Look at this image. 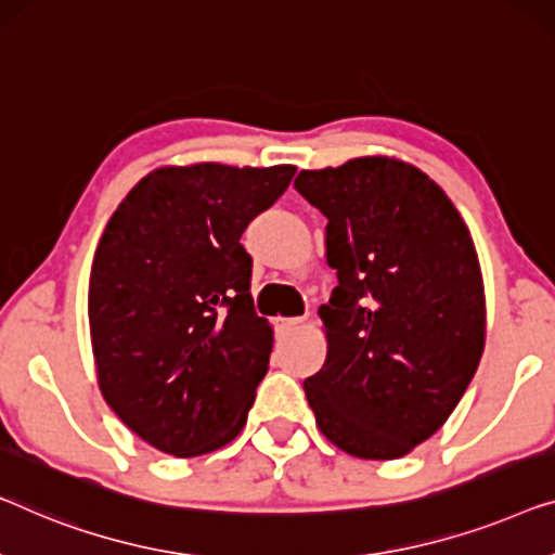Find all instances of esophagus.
<instances>
[{
	"mask_svg": "<svg viewBox=\"0 0 555 555\" xmlns=\"http://www.w3.org/2000/svg\"><path fill=\"white\" fill-rule=\"evenodd\" d=\"M300 323H302L300 318H275V331L278 333H291Z\"/></svg>",
	"mask_w": 555,
	"mask_h": 555,
	"instance_id": "obj_1",
	"label": "esophagus"
}]
</instances>
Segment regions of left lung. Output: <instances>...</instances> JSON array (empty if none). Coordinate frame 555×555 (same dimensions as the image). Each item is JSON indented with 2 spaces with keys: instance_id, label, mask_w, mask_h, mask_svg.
Wrapping results in <instances>:
<instances>
[{
  "instance_id": "8db88e82",
  "label": "left lung",
  "mask_w": 555,
  "mask_h": 555,
  "mask_svg": "<svg viewBox=\"0 0 555 555\" xmlns=\"http://www.w3.org/2000/svg\"><path fill=\"white\" fill-rule=\"evenodd\" d=\"M295 190L327 218L337 275L318 310L327 356L302 383L333 446L403 457L451 417L486 348V291L468 224L415 165L367 155L302 170Z\"/></svg>"
}]
</instances>
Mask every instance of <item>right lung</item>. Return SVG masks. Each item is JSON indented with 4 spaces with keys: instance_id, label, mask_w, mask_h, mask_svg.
<instances>
[{
    "instance_id": "right-lung-1",
    "label": "right lung",
    "mask_w": 555,
    "mask_h": 555,
    "mask_svg": "<svg viewBox=\"0 0 555 555\" xmlns=\"http://www.w3.org/2000/svg\"><path fill=\"white\" fill-rule=\"evenodd\" d=\"M295 170L157 167L102 232L87 302L98 385L157 451L207 455L245 428L275 337L253 310L240 237Z\"/></svg>"
}]
</instances>
